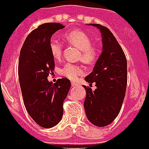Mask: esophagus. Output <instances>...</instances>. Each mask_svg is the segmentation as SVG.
<instances>
[{"instance_id": "esophagus-1", "label": "esophagus", "mask_w": 149, "mask_h": 149, "mask_svg": "<svg viewBox=\"0 0 149 149\" xmlns=\"http://www.w3.org/2000/svg\"><path fill=\"white\" fill-rule=\"evenodd\" d=\"M72 87H77V84H75V83H74V82H72Z\"/></svg>"}]
</instances>
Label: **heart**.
<instances>
[{
  "label": "heart",
  "mask_w": 149,
  "mask_h": 149,
  "mask_svg": "<svg viewBox=\"0 0 149 149\" xmlns=\"http://www.w3.org/2000/svg\"><path fill=\"white\" fill-rule=\"evenodd\" d=\"M65 38L69 44L75 46L80 50V59L84 63L91 64L98 58L99 51L95 45H92V40L85 32L80 30H74L66 33ZM63 45L61 41L52 38L49 42V48L54 58L59 59L62 56ZM62 76L74 81L80 75L84 74V70L81 65L67 63L60 70Z\"/></svg>",
  "instance_id": "heart-1"
}]
</instances>
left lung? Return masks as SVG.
Wrapping results in <instances>:
<instances>
[{
	"label": "left lung",
	"instance_id": "left-lung-1",
	"mask_svg": "<svg viewBox=\"0 0 149 149\" xmlns=\"http://www.w3.org/2000/svg\"><path fill=\"white\" fill-rule=\"evenodd\" d=\"M99 29L102 36V52L93 72L85 77L94 91L84 86L86 92L84 109L88 119L98 127H104L113 122L119 114L127 86V60L123 50L107 27L89 24Z\"/></svg>",
	"mask_w": 149,
	"mask_h": 149
}]
</instances>
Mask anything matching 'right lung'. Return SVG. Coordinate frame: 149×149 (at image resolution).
Here are the masks:
<instances>
[{"mask_svg":"<svg viewBox=\"0 0 149 149\" xmlns=\"http://www.w3.org/2000/svg\"><path fill=\"white\" fill-rule=\"evenodd\" d=\"M64 27L54 22L39 25L27 36L19 56L18 77L24 104L34 122L45 128L61 120L63 101L71 86L67 78L58 79L55 84L48 81L55 65L49 42L52 35Z\"/></svg>","mask_w":149,"mask_h":149,"instance_id":"add662e5","label":"right lung"}]
</instances>
